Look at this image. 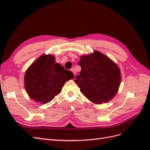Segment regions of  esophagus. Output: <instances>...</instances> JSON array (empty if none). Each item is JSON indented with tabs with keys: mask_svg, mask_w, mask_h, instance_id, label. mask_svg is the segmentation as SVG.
Segmentation results:
<instances>
[{
	"mask_svg": "<svg viewBox=\"0 0 150 150\" xmlns=\"http://www.w3.org/2000/svg\"><path fill=\"white\" fill-rule=\"evenodd\" d=\"M71 71L72 72H73V73H74V75L76 74V71H75V69H74V68H72V69H71Z\"/></svg>",
	"mask_w": 150,
	"mask_h": 150,
	"instance_id": "34e87169",
	"label": "esophagus"
}]
</instances>
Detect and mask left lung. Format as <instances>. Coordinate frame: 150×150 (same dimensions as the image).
Instances as JSON below:
<instances>
[{"label":"left lung","mask_w":150,"mask_h":150,"mask_svg":"<svg viewBox=\"0 0 150 150\" xmlns=\"http://www.w3.org/2000/svg\"><path fill=\"white\" fill-rule=\"evenodd\" d=\"M81 70L75 83L81 92L96 104L106 103L115 96L121 83L119 67L110 58L95 51L83 56L78 62Z\"/></svg>","instance_id":"1"}]
</instances>
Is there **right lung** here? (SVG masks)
I'll use <instances>...</instances> for the list:
<instances>
[{"label": "right lung", "instance_id": "right-lung-1", "mask_svg": "<svg viewBox=\"0 0 150 150\" xmlns=\"http://www.w3.org/2000/svg\"><path fill=\"white\" fill-rule=\"evenodd\" d=\"M74 78V74L56 63L54 56L42 55L27 70L25 88L30 98L46 104L61 92L67 81Z\"/></svg>", "mask_w": 150, "mask_h": 150}]
</instances>
